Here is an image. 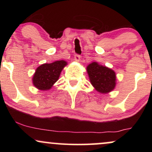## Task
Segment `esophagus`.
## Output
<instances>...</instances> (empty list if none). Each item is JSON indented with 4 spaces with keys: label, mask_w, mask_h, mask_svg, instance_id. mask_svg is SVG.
Masks as SVG:
<instances>
[{
    "label": "esophagus",
    "mask_w": 152,
    "mask_h": 152,
    "mask_svg": "<svg viewBox=\"0 0 152 152\" xmlns=\"http://www.w3.org/2000/svg\"><path fill=\"white\" fill-rule=\"evenodd\" d=\"M74 60L76 61V62H79L80 60H81V56L80 55H78V54H76L74 56Z\"/></svg>",
    "instance_id": "esophagus-1"
}]
</instances>
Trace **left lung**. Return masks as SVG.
I'll use <instances>...</instances> for the list:
<instances>
[{
    "instance_id": "obj_1",
    "label": "left lung",
    "mask_w": 152,
    "mask_h": 152,
    "mask_svg": "<svg viewBox=\"0 0 152 152\" xmlns=\"http://www.w3.org/2000/svg\"><path fill=\"white\" fill-rule=\"evenodd\" d=\"M90 82L95 89L102 94L112 91L116 86V74L112 69L93 62L86 67Z\"/></svg>"
}]
</instances>
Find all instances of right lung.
Returning <instances> with one entry per match:
<instances>
[{
	"instance_id": "add662e5",
	"label": "right lung",
	"mask_w": 152,
	"mask_h": 152,
	"mask_svg": "<svg viewBox=\"0 0 152 152\" xmlns=\"http://www.w3.org/2000/svg\"><path fill=\"white\" fill-rule=\"evenodd\" d=\"M66 65L67 62L61 60L38 66L32 78L34 86L42 91L51 88L58 80L61 72Z\"/></svg>"
}]
</instances>
